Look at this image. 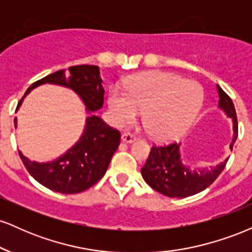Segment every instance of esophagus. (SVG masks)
I'll return each instance as SVG.
<instances>
[{"instance_id": "34e87169", "label": "esophagus", "mask_w": 252, "mask_h": 252, "mask_svg": "<svg viewBox=\"0 0 252 252\" xmlns=\"http://www.w3.org/2000/svg\"><path fill=\"white\" fill-rule=\"evenodd\" d=\"M121 140H122V142H124V143H132V142H135L136 138L134 135L129 134V132H124V134L121 136Z\"/></svg>"}]
</instances>
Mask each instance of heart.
Here are the masks:
<instances>
[{"label": "heart", "instance_id": "obj_1", "mask_svg": "<svg viewBox=\"0 0 252 252\" xmlns=\"http://www.w3.org/2000/svg\"><path fill=\"white\" fill-rule=\"evenodd\" d=\"M108 92V106L118 126L134 122L142 111V124L150 137L169 141L180 137L194 122L204 103V91L194 80L178 74L150 71L135 74Z\"/></svg>", "mask_w": 252, "mask_h": 252}]
</instances>
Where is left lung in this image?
<instances>
[{
	"label": "left lung",
	"instance_id": "left-lung-1",
	"mask_svg": "<svg viewBox=\"0 0 252 252\" xmlns=\"http://www.w3.org/2000/svg\"><path fill=\"white\" fill-rule=\"evenodd\" d=\"M218 92V109L225 116L232 120V141L230 150L238 135L236 110L231 98L216 85ZM181 143H173L167 147H153L148 160L141 169L144 181L152 189L169 198H186L206 189L220 175L228 158L220 163L210 167H192L184 162L180 152Z\"/></svg>",
	"mask_w": 252,
	"mask_h": 252
}]
</instances>
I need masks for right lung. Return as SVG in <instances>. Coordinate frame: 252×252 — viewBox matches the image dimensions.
Wrapping results in <instances>:
<instances>
[{"mask_svg":"<svg viewBox=\"0 0 252 252\" xmlns=\"http://www.w3.org/2000/svg\"><path fill=\"white\" fill-rule=\"evenodd\" d=\"M102 83L98 66H72L68 73L66 70H60L32 84L17 104L16 112L32 90L43 84H53L72 90L80 98L88 114L79 140L59 158L37 162L30 160L19 150L25 167L42 186L63 194H74L94 186L105 174L112 155L120 146L121 134L94 115L104 103ZM14 124L17 128L16 117Z\"/></svg>","mask_w":252,"mask_h":252,"instance_id":"add662e5","label":"right lung"}]
</instances>
